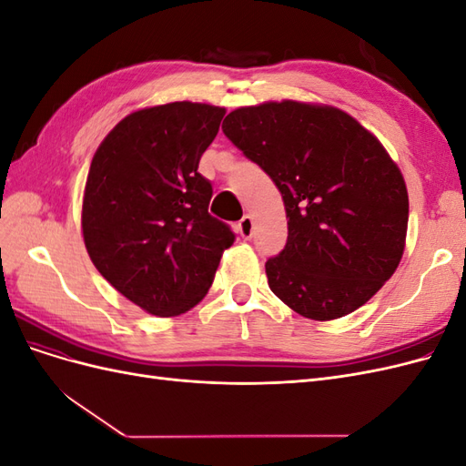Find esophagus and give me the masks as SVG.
<instances>
[{
	"label": "esophagus",
	"mask_w": 466,
	"mask_h": 466,
	"mask_svg": "<svg viewBox=\"0 0 466 466\" xmlns=\"http://www.w3.org/2000/svg\"><path fill=\"white\" fill-rule=\"evenodd\" d=\"M237 229H238V235H241L243 238H250L252 237V229H255V221H252L250 216H245L241 221H238Z\"/></svg>",
	"instance_id": "1"
}]
</instances>
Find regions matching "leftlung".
I'll use <instances>...</instances> for the list:
<instances>
[{
	"instance_id": "obj_1",
	"label": "left lung",
	"mask_w": 466,
	"mask_h": 466,
	"mask_svg": "<svg viewBox=\"0 0 466 466\" xmlns=\"http://www.w3.org/2000/svg\"><path fill=\"white\" fill-rule=\"evenodd\" d=\"M221 128L284 200L288 243L266 262L276 298L313 320L368 303L408 229L406 182L383 144L340 108L289 98L235 108Z\"/></svg>"
}]
</instances>
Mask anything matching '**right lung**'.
Wrapping results in <instances>:
<instances>
[{
	"label": "right lung",
	"mask_w": 466,
	"mask_h": 466,
	"mask_svg": "<svg viewBox=\"0 0 466 466\" xmlns=\"http://www.w3.org/2000/svg\"><path fill=\"white\" fill-rule=\"evenodd\" d=\"M223 115V106L190 101L139 108L93 155L83 241L108 284L149 315L177 317L198 305L235 241L208 214L211 185L198 173Z\"/></svg>",
	"instance_id": "1"
}]
</instances>
